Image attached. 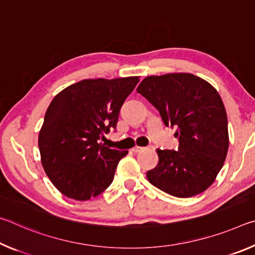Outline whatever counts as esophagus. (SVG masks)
Masks as SVG:
<instances>
[{"instance_id": "1", "label": "esophagus", "mask_w": 255, "mask_h": 255, "mask_svg": "<svg viewBox=\"0 0 255 255\" xmlns=\"http://www.w3.org/2000/svg\"><path fill=\"white\" fill-rule=\"evenodd\" d=\"M145 149V147H140V146H135L131 150L133 153H139V152H143V150Z\"/></svg>"}]
</instances>
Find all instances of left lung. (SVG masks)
Returning a JSON list of instances; mask_svg holds the SVG:
<instances>
[{"label":"left lung","instance_id":"obj_1","mask_svg":"<svg viewBox=\"0 0 255 255\" xmlns=\"http://www.w3.org/2000/svg\"><path fill=\"white\" fill-rule=\"evenodd\" d=\"M137 92L158 110L166 127H175L178 150L157 149L158 164L147 172L154 187L189 198L214 182L228 150L227 115L208 82L189 73L147 76Z\"/></svg>","mask_w":255,"mask_h":255}]
</instances>
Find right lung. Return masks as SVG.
Returning <instances> with one entry per match:
<instances>
[{
  "instance_id": "obj_1",
  "label": "right lung",
  "mask_w": 255,
  "mask_h": 255,
  "mask_svg": "<svg viewBox=\"0 0 255 255\" xmlns=\"http://www.w3.org/2000/svg\"><path fill=\"white\" fill-rule=\"evenodd\" d=\"M138 76L83 80L64 89L46 111L39 150L47 176L64 196L89 200L109 187L128 150L100 143L117 127L119 112Z\"/></svg>"
}]
</instances>
